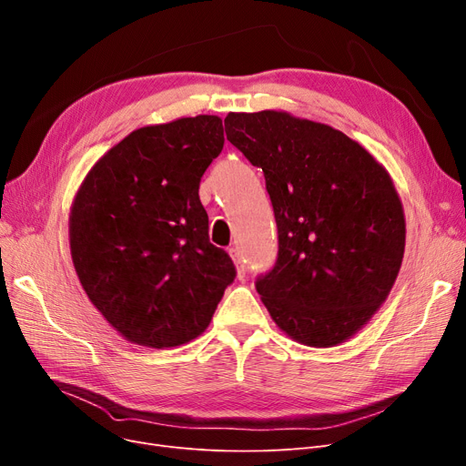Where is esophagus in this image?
<instances>
[{
  "instance_id": "34e87169",
  "label": "esophagus",
  "mask_w": 466,
  "mask_h": 466,
  "mask_svg": "<svg viewBox=\"0 0 466 466\" xmlns=\"http://www.w3.org/2000/svg\"><path fill=\"white\" fill-rule=\"evenodd\" d=\"M230 257L234 258V262H236V270H238V278H246V272H248V266H246V260L241 258V253L236 249V248H232L230 249Z\"/></svg>"
}]
</instances>
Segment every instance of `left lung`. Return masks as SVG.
I'll return each instance as SVG.
<instances>
[{"instance_id":"1","label":"left lung","mask_w":466,"mask_h":466,"mask_svg":"<svg viewBox=\"0 0 466 466\" xmlns=\"http://www.w3.org/2000/svg\"><path fill=\"white\" fill-rule=\"evenodd\" d=\"M225 128L264 171L278 223V260L255 283L264 306L300 344H341L402 264L404 209L387 169L344 132L285 111L228 113Z\"/></svg>"}]
</instances>
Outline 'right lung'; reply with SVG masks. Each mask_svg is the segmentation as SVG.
I'll return each mask as SVG.
<instances>
[{
  "label": "right lung",
  "mask_w": 466,
  "mask_h": 466,
  "mask_svg": "<svg viewBox=\"0 0 466 466\" xmlns=\"http://www.w3.org/2000/svg\"><path fill=\"white\" fill-rule=\"evenodd\" d=\"M223 145L215 115L143 127L94 164L73 200V266L132 344L164 350L200 336L236 278L228 253L209 241L198 196Z\"/></svg>",
  "instance_id": "right-lung-1"
}]
</instances>
